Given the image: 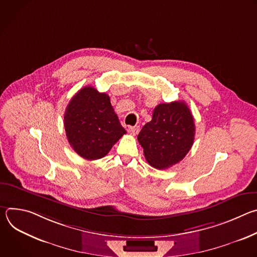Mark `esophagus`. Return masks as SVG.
Here are the masks:
<instances>
[{"mask_svg":"<svg viewBox=\"0 0 257 257\" xmlns=\"http://www.w3.org/2000/svg\"><path fill=\"white\" fill-rule=\"evenodd\" d=\"M129 133L131 135H136L138 132H139V126H132V127H129L128 129Z\"/></svg>","mask_w":257,"mask_h":257,"instance_id":"esophagus-1","label":"esophagus"}]
</instances>
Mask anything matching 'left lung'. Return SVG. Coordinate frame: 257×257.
<instances>
[{
	"mask_svg": "<svg viewBox=\"0 0 257 257\" xmlns=\"http://www.w3.org/2000/svg\"><path fill=\"white\" fill-rule=\"evenodd\" d=\"M195 124L184 101L160 103L154 109L152 121L146 123L137 139L148 163L159 170L181 162L194 141Z\"/></svg>",
	"mask_w": 257,
	"mask_h": 257,
	"instance_id": "left-lung-1",
	"label": "left lung"
}]
</instances>
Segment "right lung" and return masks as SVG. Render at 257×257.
I'll use <instances>...</instances> for the list:
<instances>
[{
	"label": "right lung",
	"instance_id": "1",
	"mask_svg": "<svg viewBox=\"0 0 257 257\" xmlns=\"http://www.w3.org/2000/svg\"><path fill=\"white\" fill-rule=\"evenodd\" d=\"M64 127L71 148L88 161L103 158L126 133L106 93L81 88L66 107Z\"/></svg>",
	"mask_w": 257,
	"mask_h": 257
}]
</instances>
